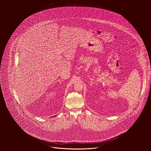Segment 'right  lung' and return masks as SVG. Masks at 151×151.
<instances>
[{
    "instance_id": "obj_1",
    "label": "right lung",
    "mask_w": 151,
    "mask_h": 151,
    "mask_svg": "<svg viewBox=\"0 0 151 151\" xmlns=\"http://www.w3.org/2000/svg\"><path fill=\"white\" fill-rule=\"evenodd\" d=\"M55 116H54V117H55Z\"/></svg>"
}]
</instances>
